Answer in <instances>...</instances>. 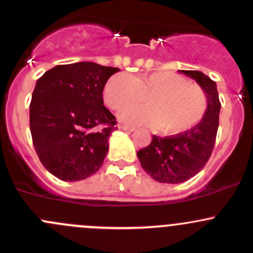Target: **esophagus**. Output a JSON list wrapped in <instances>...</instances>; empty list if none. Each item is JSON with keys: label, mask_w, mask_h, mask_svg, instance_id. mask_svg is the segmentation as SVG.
<instances>
[{"label": "esophagus", "mask_w": 253, "mask_h": 253, "mask_svg": "<svg viewBox=\"0 0 253 253\" xmlns=\"http://www.w3.org/2000/svg\"><path fill=\"white\" fill-rule=\"evenodd\" d=\"M119 128L122 129V131H128V132H133L134 131V127L126 126V125H120Z\"/></svg>", "instance_id": "esophagus-1"}]
</instances>
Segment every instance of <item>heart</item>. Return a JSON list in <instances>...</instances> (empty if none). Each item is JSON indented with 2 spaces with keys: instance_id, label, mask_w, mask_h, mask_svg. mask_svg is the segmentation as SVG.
Returning <instances> with one entry per match:
<instances>
[{
  "instance_id": "obj_1",
  "label": "heart",
  "mask_w": 253,
  "mask_h": 253,
  "mask_svg": "<svg viewBox=\"0 0 253 253\" xmlns=\"http://www.w3.org/2000/svg\"><path fill=\"white\" fill-rule=\"evenodd\" d=\"M142 96L147 106L124 109L119 114L120 121L158 127L165 134H178L195 127L207 109L205 91L170 71L136 77L119 73L109 78L103 89L104 103L111 110L138 103Z\"/></svg>"
}]
</instances>
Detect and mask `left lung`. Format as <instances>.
Segmentation results:
<instances>
[{
	"label": "left lung",
	"mask_w": 253,
	"mask_h": 253,
	"mask_svg": "<svg viewBox=\"0 0 253 253\" xmlns=\"http://www.w3.org/2000/svg\"><path fill=\"white\" fill-rule=\"evenodd\" d=\"M178 72L195 79L207 96L203 119L193 128L170 137L153 136L152 142L137 152L143 170L163 183H181L205 168L215 143L219 126V101L215 82L200 71Z\"/></svg>",
	"instance_id": "8db88e82"
}]
</instances>
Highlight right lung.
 <instances>
[{
  "mask_svg": "<svg viewBox=\"0 0 253 253\" xmlns=\"http://www.w3.org/2000/svg\"><path fill=\"white\" fill-rule=\"evenodd\" d=\"M119 71L76 62L56 66L37 81L29 110L33 144L45 169L60 180H84L103 165L117 128L103 89Z\"/></svg>",
  "mask_w": 253,
  "mask_h": 253,
  "instance_id": "1",
  "label": "right lung"
}]
</instances>
